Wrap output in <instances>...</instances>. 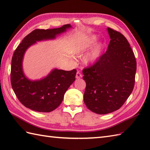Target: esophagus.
<instances>
[{
    "mask_svg": "<svg viewBox=\"0 0 150 150\" xmlns=\"http://www.w3.org/2000/svg\"><path fill=\"white\" fill-rule=\"evenodd\" d=\"M82 77V75L81 73L80 72H79V71H77V73H76L75 77L77 78V79H80V78H81Z\"/></svg>",
    "mask_w": 150,
    "mask_h": 150,
    "instance_id": "34e87169",
    "label": "esophagus"
}]
</instances>
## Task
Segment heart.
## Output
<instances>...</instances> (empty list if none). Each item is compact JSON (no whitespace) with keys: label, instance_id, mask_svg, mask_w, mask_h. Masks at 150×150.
I'll use <instances>...</instances> for the list:
<instances>
[{"label":"heart","instance_id":"b5f03b06","mask_svg":"<svg viewBox=\"0 0 150 150\" xmlns=\"http://www.w3.org/2000/svg\"><path fill=\"white\" fill-rule=\"evenodd\" d=\"M97 40V37L96 35H92L90 38V39H89L88 43L76 47L74 49V51H73V53L76 55H82L89 47H90L96 42ZM104 48V44L103 42H100L97 44V45H95V46L92 49L91 52L84 57V58L83 59L84 64L86 66H90L96 63L100 58Z\"/></svg>","mask_w":150,"mask_h":150}]
</instances>
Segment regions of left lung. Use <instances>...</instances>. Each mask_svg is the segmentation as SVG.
Masks as SVG:
<instances>
[{"label": "left lung", "instance_id": "obj_1", "mask_svg": "<svg viewBox=\"0 0 150 150\" xmlns=\"http://www.w3.org/2000/svg\"><path fill=\"white\" fill-rule=\"evenodd\" d=\"M110 42L106 52L93 66L83 69L84 102L89 110L104 115L119 110L133 90L137 62L122 34L107 28Z\"/></svg>", "mask_w": 150, "mask_h": 150}]
</instances>
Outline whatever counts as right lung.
<instances>
[{
	"label": "right lung",
	"mask_w": 150,
	"mask_h": 150,
	"mask_svg": "<svg viewBox=\"0 0 150 150\" xmlns=\"http://www.w3.org/2000/svg\"><path fill=\"white\" fill-rule=\"evenodd\" d=\"M71 28L70 24H65L59 28L35 30L24 38L15 50L11 60V86L19 101L29 109L38 112H50L55 110L75 81L77 70L64 71L55 68L40 80H30L25 75L22 68L25 52L37 42L55 39Z\"/></svg>",
	"instance_id": "add662e5"
}]
</instances>
